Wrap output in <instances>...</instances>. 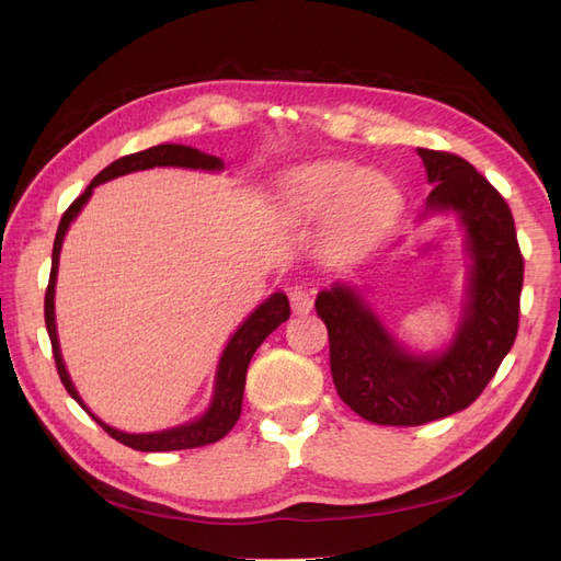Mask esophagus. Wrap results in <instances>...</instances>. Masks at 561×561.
Here are the masks:
<instances>
[{
    "instance_id": "obj_1",
    "label": "esophagus",
    "mask_w": 561,
    "mask_h": 561,
    "mask_svg": "<svg viewBox=\"0 0 561 561\" xmlns=\"http://www.w3.org/2000/svg\"><path fill=\"white\" fill-rule=\"evenodd\" d=\"M287 297H290V307L297 316H304L313 309V293L307 290V287L297 285L290 293H287Z\"/></svg>"
}]
</instances>
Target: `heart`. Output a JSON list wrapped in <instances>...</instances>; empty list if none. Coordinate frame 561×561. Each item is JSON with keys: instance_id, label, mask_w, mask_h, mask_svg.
<instances>
[{"instance_id": "1", "label": "heart", "mask_w": 561, "mask_h": 561, "mask_svg": "<svg viewBox=\"0 0 561 561\" xmlns=\"http://www.w3.org/2000/svg\"><path fill=\"white\" fill-rule=\"evenodd\" d=\"M287 208L297 217H330L328 236L336 248H358L393 219L400 196L379 175H363L346 161H322L287 180Z\"/></svg>"}]
</instances>
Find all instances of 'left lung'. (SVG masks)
<instances>
[{"label":"left lung","instance_id":"1","mask_svg":"<svg viewBox=\"0 0 561 561\" xmlns=\"http://www.w3.org/2000/svg\"><path fill=\"white\" fill-rule=\"evenodd\" d=\"M419 157L435 184L428 213L461 217L472 260L466 313L447 351L407 353L346 285L316 299L336 393L379 426H423L466 410L494 379L519 328L524 260L505 198L461 157L435 149Z\"/></svg>","mask_w":561,"mask_h":561}]
</instances>
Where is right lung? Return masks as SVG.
<instances>
[{"mask_svg":"<svg viewBox=\"0 0 561 561\" xmlns=\"http://www.w3.org/2000/svg\"><path fill=\"white\" fill-rule=\"evenodd\" d=\"M154 165H180V168H201V171H222V161H219L217 157L203 154V151H198L194 147H186V145H157V147H149L145 151H135V154L116 159L114 163H110L105 168V171H100L93 178V182L87 186V192L77 196L72 201V206L65 210L60 225H58L56 241H54V254H50V276H48L46 297H44V320H46L48 339H50V348H54L58 377H60L62 386L67 388V393H70L89 414H91V410L81 402L70 375H67L65 363L60 358L58 334H56L54 295H56V276H58V260H60L62 239H65L67 229H70V222L79 215L83 203L91 198L98 184L114 180L118 175L133 173V171H147V168H154ZM287 318H290V304H287V297L283 293H276V295H271L262 304V307L254 309L243 325L233 332V336L229 339V344L217 365L213 402L208 407V412L201 419H196L192 423H184V426H178L171 431L135 435V433H122V431L107 426V423L100 421L95 414H91V416L116 439V443H122V445H126L130 449H138V451H178V449H194V447L217 443V439H222L236 426V421H239V416H241L245 371H248V365L252 360L254 351H257L264 339Z\"/></svg>","mask_w":561,"mask_h":561,"instance_id":"add662e5","label":"right lung"}]
</instances>
